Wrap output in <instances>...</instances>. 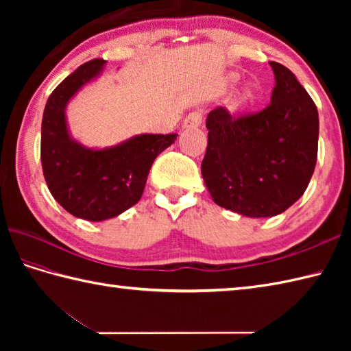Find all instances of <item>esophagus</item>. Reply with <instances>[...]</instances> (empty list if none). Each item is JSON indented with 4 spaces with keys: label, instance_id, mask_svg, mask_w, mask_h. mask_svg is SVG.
Listing matches in <instances>:
<instances>
[{
    "label": "esophagus",
    "instance_id": "1",
    "mask_svg": "<svg viewBox=\"0 0 351 351\" xmlns=\"http://www.w3.org/2000/svg\"><path fill=\"white\" fill-rule=\"evenodd\" d=\"M200 123H202V114L195 111V113H190L187 117H185L182 126L184 130H191V128H197V126H200Z\"/></svg>",
    "mask_w": 351,
    "mask_h": 351
}]
</instances>
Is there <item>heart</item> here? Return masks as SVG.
Masks as SVG:
<instances>
[{
	"instance_id": "heart-1",
	"label": "heart",
	"mask_w": 351,
	"mask_h": 351,
	"mask_svg": "<svg viewBox=\"0 0 351 351\" xmlns=\"http://www.w3.org/2000/svg\"><path fill=\"white\" fill-rule=\"evenodd\" d=\"M241 81V75L238 72H229L226 77V83L229 87H235L238 83ZM258 101V88L255 84H247L243 87V90L240 95L237 96V99L234 102V110L235 111H244L250 107H253V104Z\"/></svg>"
}]
</instances>
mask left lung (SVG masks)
<instances>
[{
	"mask_svg": "<svg viewBox=\"0 0 351 351\" xmlns=\"http://www.w3.org/2000/svg\"><path fill=\"white\" fill-rule=\"evenodd\" d=\"M270 66L276 86L265 110L235 119L217 107L206 117V189L219 206L252 219L287 211L303 196L317 164L315 104L288 68Z\"/></svg>",
	"mask_w": 351,
	"mask_h": 351,
	"instance_id": "obj_1",
	"label": "left lung"
}]
</instances>
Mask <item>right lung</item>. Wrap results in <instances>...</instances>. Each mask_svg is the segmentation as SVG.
Masks as SVG:
<instances>
[{
	"label": "right lung",
	"instance_id": "1",
	"mask_svg": "<svg viewBox=\"0 0 351 351\" xmlns=\"http://www.w3.org/2000/svg\"><path fill=\"white\" fill-rule=\"evenodd\" d=\"M95 58L64 78L47 101L42 119L40 160L51 195L78 219L117 217L143 195L154 160L178 134H138L107 147H88L72 137L66 108L81 88L104 72Z\"/></svg>",
	"mask_w": 351,
	"mask_h": 351
}]
</instances>
